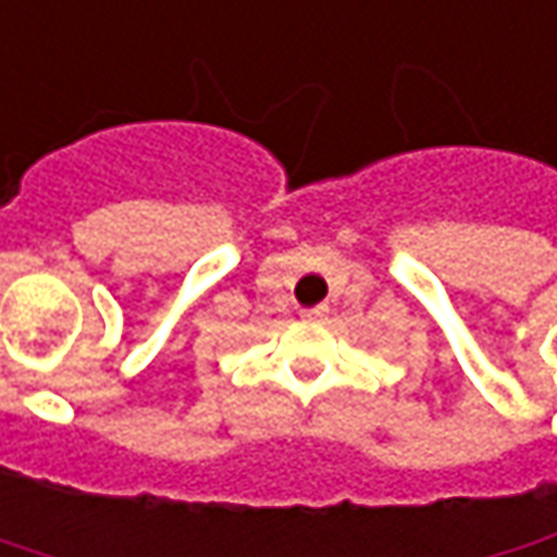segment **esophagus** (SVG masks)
<instances>
[{
	"instance_id": "34e87169",
	"label": "esophagus",
	"mask_w": 557,
	"mask_h": 557,
	"mask_svg": "<svg viewBox=\"0 0 557 557\" xmlns=\"http://www.w3.org/2000/svg\"><path fill=\"white\" fill-rule=\"evenodd\" d=\"M326 311H330L326 305H317V308H305V311H301V317H305L308 323H320V320L326 317Z\"/></svg>"
}]
</instances>
